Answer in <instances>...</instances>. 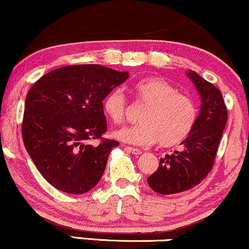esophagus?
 <instances>
[{
    "mask_svg": "<svg viewBox=\"0 0 249 249\" xmlns=\"http://www.w3.org/2000/svg\"><path fill=\"white\" fill-rule=\"evenodd\" d=\"M127 151H129L130 153H133V155H141L142 151H141L140 149H136V148H131V146H125L124 148Z\"/></svg>",
    "mask_w": 249,
    "mask_h": 249,
    "instance_id": "esophagus-1",
    "label": "esophagus"
}]
</instances>
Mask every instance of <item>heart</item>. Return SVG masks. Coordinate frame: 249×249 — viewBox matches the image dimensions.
I'll return each instance as SVG.
<instances>
[{"label": "heart", "mask_w": 249, "mask_h": 249, "mask_svg": "<svg viewBox=\"0 0 249 249\" xmlns=\"http://www.w3.org/2000/svg\"><path fill=\"white\" fill-rule=\"evenodd\" d=\"M136 103L146 105L140 115V124L116 131L115 137L135 145H151L159 142L162 148L182 143L194 130L198 120V106L192 96L158 76L135 82L131 88ZM128 101L119 89L112 90L103 100V110L114 124H124Z\"/></svg>", "instance_id": "b5f03b06"}]
</instances>
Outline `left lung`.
Here are the masks:
<instances>
[{"mask_svg": "<svg viewBox=\"0 0 249 249\" xmlns=\"http://www.w3.org/2000/svg\"><path fill=\"white\" fill-rule=\"evenodd\" d=\"M188 76L201 96V112L193 133L181 143L182 150L160 158L157 171L148 178L151 189L161 195L186 192L208 177L228 121V108L218 89L194 71Z\"/></svg>", "mask_w": 249, "mask_h": 249, "instance_id": "left-lung-1", "label": "left lung"}]
</instances>
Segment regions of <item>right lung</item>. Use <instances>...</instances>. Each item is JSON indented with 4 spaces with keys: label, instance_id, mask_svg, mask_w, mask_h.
<instances>
[{
    "label": "right lung",
    "instance_id": "obj_1",
    "mask_svg": "<svg viewBox=\"0 0 249 249\" xmlns=\"http://www.w3.org/2000/svg\"><path fill=\"white\" fill-rule=\"evenodd\" d=\"M128 72L99 64L66 66L40 77L27 92L21 136L42 177L68 194H84L99 182L118 141L104 139L106 94ZM100 141L97 146L89 143Z\"/></svg>",
    "mask_w": 249,
    "mask_h": 249
}]
</instances>
